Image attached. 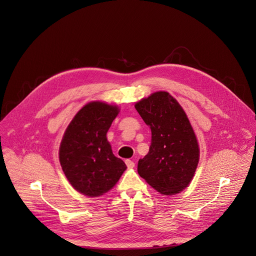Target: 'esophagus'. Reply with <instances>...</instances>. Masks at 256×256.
Returning a JSON list of instances; mask_svg holds the SVG:
<instances>
[{
  "label": "esophagus",
  "mask_w": 256,
  "mask_h": 256,
  "mask_svg": "<svg viewBox=\"0 0 256 256\" xmlns=\"http://www.w3.org/2000/svg\"><path fill=\"white\" fill-rule=\"evenodd\" d=\"M125 163H126V165H127V167H128L129 169H132V168H134V166H135L134 162L131 161V160H126Z\"/></svg>",
  "instance_id": "obj_1"
}]
</instances>
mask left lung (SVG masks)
<instances>
[{"label":"left lung","instance_id":"8db88e82","mask_svg":"<svg viewBox=\"0 0 256 256\" xmlns=\"http://www.w3.org/2000/svg\"><path fill=\"white\" fill-rule=\"evenodd\" d=\"M152 131L150 150L137 171L164 196L184 190L199 163L198 140L184 108L168 92L158 91L135 104Z\"/></svg>","mask_w":256,"mask_h":256}]
</instances>
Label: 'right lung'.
I'll return each instance as SVG.
<instances>
[{"label": "right lung", "mask_w": 256, "mask_h": 256, "mask_svg": "<svg viewBox=\"0 0 256 256\" xmlns=\"http://www.w3.org/2000/svg\"><path fill=\"white\" fill-rule=\"evenodd\" d=\"M116 106L92 102L76 112L60 146V162L72 186L88 196L112 190L126 170L112 154L106 133L119 114Z\"/></svg>", "instance_id": "add662e5"}]
</instances>
